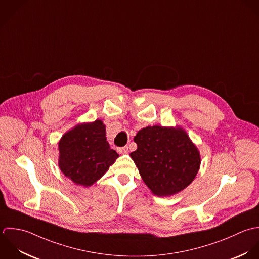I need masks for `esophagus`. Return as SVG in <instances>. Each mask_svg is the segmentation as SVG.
<instances>
[{"label": "esophagus", "mask_w": 259, "mask_h": 259, "mask_svg": "<svg viewBox=\"0 0 259 259\" xmlns=\"http://www.w3.org/2000/svg\"><path fill=\"white\" fill-rule=\"evenodd\" d=\"M117 151H118V153H120V154H126V153L128 152V147H127V146H125V147L119 148Z\"/></svg>", "instance_id": "34e87169"}]
</instances>
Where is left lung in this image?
I'll return each mask as SVG.
<instances>
[{"label": "left lung", "instance_id": "left-lung-1", "mask_svg": "<svg viewBox=\"0 0 259 259\" xmlns=\"http://www.w3.org/2000/svg\"><path fill=\"white\" fill-rule=\"evenodd\" d=\"M134 141L138 149L131 157L146 185L157 196L182 191L199 171V152L182 128L148 126Z\"/></svg>", "mask_w": 259, "mask_h": 259}]
</instances>
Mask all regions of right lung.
<instances>
[{"mask_svg": "<svg viewBox=\"0 0 259 259\" xmlns=\"http://www.w3.org/2000/svg\"><path fill=\"white\" fill-rule=\"evenodd\" d=\"M59 168L62 172L81 186H91L118 154L110 149L105 138V125L97 119L75 126L59 142Z\"/></svg>", "mask_w": 259, "mask_h": 259, "instance_id": "right-lung-1", "label": "right lung"}]
</instances>
